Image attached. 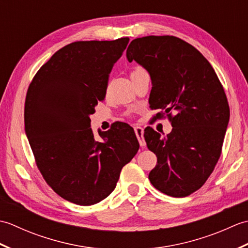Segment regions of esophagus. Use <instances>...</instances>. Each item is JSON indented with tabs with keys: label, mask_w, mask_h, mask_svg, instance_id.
Listing matches in <instances>:
<instances>
[{
	"label": "esophagus",
	"mask_w": 248,
	"mask_h": 248,
	"mask_svg": "<svg viewBox=\"0 0 248 248\" xmlns=\"http://www.w3.org/2000/svg\"><path fill=\"white\" fill-rule=\"evenodd\" d=\"M135 131V134H136V138H138L139 141H140V145L141 148H145L146 147V141L144 139V129L141 127H135L134 128Z\"/></svg>",
	"instance_id": "1"
}]
</instances>
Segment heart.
Here are the masks:
<instances>
[{"label":"heart","instance_id":"obj_1","mask_svg":"<svg viewBox=\"0 0 248 248\" xmlns=\"http://www.w3.org/2000/svg\"><path fill=\"white\" fill-rule=\"evenodd\" d=\"M136 70H140V68H139V69H136ZM136 70H134V71H136Z\"/></svg>","mask_w":248,"mask_h":248}]
</instances>
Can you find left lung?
I'll use <instances>...</instances> for the list:
<instances>
[{
  "label": "left lung",
  "mask_w": 248,
  "mask_h": 248,
  "mask_svg": "<svg viewBox=\"0 0 248 248\" xmlns=\"http://www.w3.org/2000/svg\"><path fill=\"white\" fill-rule=\"evenodd\" d=\"M127 59L149 73L150 108L176 112L166 136L145 130L157 157L149 180L168 196L186 197L203 186L219 159L230 116L224 88L207 59L177 37L136 38Z\"/></svg>",
  "instance_id": "8db88e82"
}]
</instances>
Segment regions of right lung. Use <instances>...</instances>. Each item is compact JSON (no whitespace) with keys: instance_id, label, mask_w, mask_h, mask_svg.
<instances>
[{"instance_id":"add662e5","label":"right lung","mask_w":248,"mask_h":248,"mask_svg":"<svg viewBox=\"0 0 248 248\" xmlns=\"http://www.w3.org/2000/svg\"><path fill=\"white\" fill-rule=\"evenodd\" d=\"M129 43L76 41L56 51L28 89L24 129L41 175L61 197L80 205L100 202L114 191L125 164L138 154L133 128L116 124L98 131L91 115L104 100L108 75Z\"/></svg>"}]
</instances>
